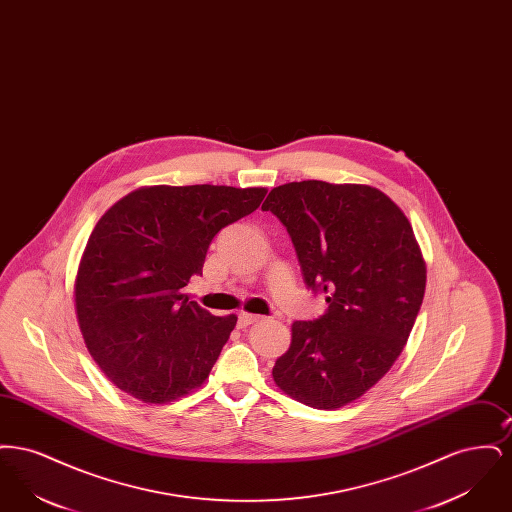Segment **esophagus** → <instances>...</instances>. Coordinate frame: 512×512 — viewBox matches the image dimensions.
<instances>
[{
  "label": "esophagus",
  "mask_w": 512,
  "mask_h": 512,
  "mask_svg": "<svg viewBox=\"0 0 512 512\" xmlns=\"http://www.w3.org/2000/svg\"><path fill=\"white\" fill-rule=\"evenodd\" d=\"M263 317H257V315H247V313H242L240 318H238V326L240 328H247V326H251V324H255V322H261Z\"/></svg>",
  "instance_id": "esophagus-1"
}]
</instances>
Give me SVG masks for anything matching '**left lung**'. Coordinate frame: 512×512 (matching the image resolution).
Instances as JSON below:
<instances>
[{"label": "left lung", "instance_id": "obj_1", "mask_svg": "<svg viewBox=\"0 0 512 512\" xmlns=\"http://www.w3.org/2000/svg\"><path fill=\"white\" fill-rule=\"evenodd\" d=\"M286 226L305 284L328 311L295 320L272 378L295 401L334 411L376 386L401 355L426 290L405 213L378 188L290 182L263 203Z\"/></svg>", "mask_w": 512, "mask_h": 512}]
</instances>
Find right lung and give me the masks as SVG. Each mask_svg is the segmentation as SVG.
Listing matches in <instances>:
<instances>
[{
	"instance_id": "1",
	"label": "right lung",
	"mask_w": 512,
	"mask_h": 512,
	"mask_svg": "<svg viewBox=\"0 0 512 512\" xmlns=\"http://www.w3.org/2000/svg\"><path fill=\"white\" fill-rule=\"evenodd\" d=\"M267 188L146 186L98 220L74 280L82 338L119 390L163 405L199 388L238 317H215L182 288L220 230L251 215Z\"/></svg>"
}]
</instances>
